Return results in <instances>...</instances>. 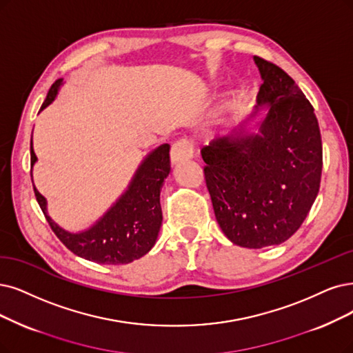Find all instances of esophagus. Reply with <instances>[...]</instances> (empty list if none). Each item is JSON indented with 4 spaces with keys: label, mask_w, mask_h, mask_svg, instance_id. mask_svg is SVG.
<instances>
[{
    "label": "esophagus",
    "mask_w": 353,
    "mask_h": 353,
    "mask_svg": "<svg viewBox=\"0 0 353 353\" xmlns=\"http://www.w3.org/2000/svg\"><path fill=\"white\" fill-rule=\"evenodd\" d=\"M194 152V143L189 139H179L172 147V161L180 163L192 159Z\"/></svg>",
    "instance_id": "1"
}]
</instances>
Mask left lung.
<instances>
[{
	"label": "left lung",
	"instance_id": "left-lung-1",
	"mask_svg": "<svg viewBox=\"0 0 353 353\" xmlns=\"http://www.w3.org/2000/svg\"><path fill=\"white\" fill-rule=\"evenodd\" d=\"M263 84L257 108L269 103L260 134L243 128L202 150L215 218L237 245L262 249L301 227L320 189L321 135L314 108L276 63L254 57Z\"/></svg>",
	"mask_w": 353,
	"mask_h": 353
}]
</instances>
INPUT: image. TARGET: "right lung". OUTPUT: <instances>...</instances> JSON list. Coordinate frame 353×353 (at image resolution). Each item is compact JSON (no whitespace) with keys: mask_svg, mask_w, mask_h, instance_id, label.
I'll use <instances>...</instances> for the list:
<instances>
[{"mask_svg":"<svg viewBox=\"0 0 353 353\" xmlns=\"http://www.w3.org/2000/svg\"><path fill=\"white\" fill-rule=\"evenodd\" d=\"M61 81L52 84L41 110L54 101ZM34 161L36 154L30 141L32 167ZM170 168V145L164 143L141 164L129 189L110 211L94 227L80 234H70L59 228L46 215L45 198L34 186L33 190L52 231L68 250L94 263L123 265L147 254L155 244L163 221L160 190Z\"/></svg>","mask_w":353,"mask_h":353,"instance_id":"add662e5","label":"right lung"}]
</instances>
